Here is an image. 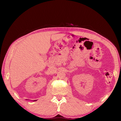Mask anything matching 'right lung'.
Wrapping results in <instances>:
<instances>
[{
	"mask_svg": "<svg viewBox=\"0 0 121 121\" xmlns=\"http://www.w3.org/2000/svg\"><path fill=\"white\" fill-rule=\"evenodd\" d=\"M34 101H36V100H34Z\"/></svg>",
	"mask_w": 121,
	"mask_h": 121,
	"instance_id": "add662e5",
	"label": "right lung"
}]
</instances>
